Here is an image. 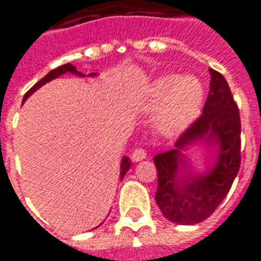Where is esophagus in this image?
I'll return each mask as SVG.
<instances>
[{"label": "esophagus", "instance_id": "1", "mask_svg": "<svg viewBox=\"0 0 261 261\" xmlns=\"http://www.w3.org/2000/svg\"><path fill=\"white\" fill-rule=\"evenodd\" d=\"M146 158V152L142 148H137L133 152V155H131V159L134 160V162H140V160H144Z\"/></svg>", "mask_w": 261, "mask_h": 261}]
</instances>
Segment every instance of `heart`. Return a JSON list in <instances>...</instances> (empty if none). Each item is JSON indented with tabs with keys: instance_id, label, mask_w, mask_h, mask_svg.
Instances as JSON below:
<instances>
[{
	"instance_id": "heart-1",
	"label": "heart",
	"mask_w": 261,
	"mask_h": 261,
	"mask_svg": "<svg viewBox=\"0 0 261 261\" xmlns=\"http://www.w3.org/2000/svg\"><path fill=\"white\" fill-rule=\"evenodd\" d=\"M202 99V86L194 77L178 79L165 76L158 79L148 91L146 108L160 109L158 125L171 134L188 124L196 115Z\"/></svg>"
}]
</instances>
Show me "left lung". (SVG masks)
<instances>
[{"mask_svg": "<svg viewBox=\"0 0 261 261\" xmlns=\"http://www.w3.org/2000/svg\"><path fill=\"white\" fill-rule=\"evenodd\" d=\"M209 95L203 112L178 137L177 148L196 139L219 146L218 163L204 176L191 175L183 164L178 173V149L158 153L156 203L166 219L177 224H198L210 217L227 196L241 166V117L227 80L220 71L209 69Z\"/></svg>", "mask_w": 261, "mask_h": 261, "instance_id": "1", "label": "left lung"}]
</instances>
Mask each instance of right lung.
I'll return each instance as SVG.
<instances>
[{"label":"right lung","mask_w":261,"mask_h":261,"mask_svg":"<svg viewBox=\"0 0 261 261\" xmlns=\"http://www.w3.org/2000/svg\"><path fill=\"white\" fill-rule=\"evenodd\" d=\"M66 71H70V73H74V74L83 76L80 71L76 70V67L73 66L71 63H65V65H62V66H58L57 69H54V70H51V71H49V73H48L47 76L42 77L40 82L36 83V84H34V86H33L32 88H30V90H29V91L26 92V94H24V96H23V101H26L29 96L32 95L33 92L36 91V90H38V88H40V87H41V86H44L45 83L51 82V80H54V79H57L58 76H61V74H63V73H66ZM91 76H94V73H91ZM130 166H131L130 159H128V158H124V159H123V162H121L120 178H123V177H124V174H125V173H127V170L130 169Z\"/></svg>","instance_id":"right-lung-1"}]
</instances>
